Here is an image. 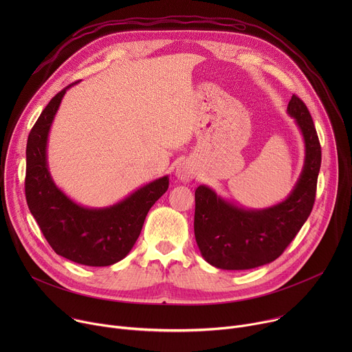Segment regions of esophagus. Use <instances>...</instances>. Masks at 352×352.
<instances>
[{
    "instance_id": "esophagus-1",
    "label": "esophagus",
    "mask_w": 352,
    "mask_h": 352,
    "mask_svg": "<svg viewBox=\"0 0 352 352\" xmlns=\"http://www.w3.org/2000/svg\"><path fill=\"white\" fill-rule=\"evenodd\" d=\"M175 175L179 181L182 182H189L195 178L196 175V167L190 162H182L177 166Z\"/></svg>"
}]
</instances>
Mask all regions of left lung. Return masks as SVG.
<instances>
[{
    "label": "left lung",
    "mask_w": 352,
    "mask_h": 352,
    "mask_svg": "<svg viewBox=\"0 0 352 352\" xmlns=\"http://www.w3.org/2000/svg\"><path fill=\"white\" fill-rule=\"evenodd\" d=\"M287 113L305 146V159L289 195L281 202L249 209L217 195L208 185L195 190V238L204 259L223 270H249L276 261L308 220L316 195L322 150L312 117L292 96Z\"/></svg>",
    "instance_id": "8db88e82"
}]
</instances>
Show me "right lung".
Returning a JSON list of instances; mask_svg holds the SVG:
<instances>
[{
    "instance_id": "right-lung-1",
    "label": "right lung",
    "mask_w": 352,
    "mask_h": 352,
    "mask_svg": "<svg viewBox=\"0 0 352 352\" xmlns=\"http://www.w3.org/2000/svg\"><path fill=\"white\" fill-rule=\"evenodd\" d=\"M76 83L50 100L29 133L26 202L57 255L85 266H111L131 252L150 208L168 189V175L138 188L120 202L104 208L82 206L58 188L48 170V135L67 90Z\"/></svg>"
}]
</instances>
